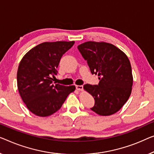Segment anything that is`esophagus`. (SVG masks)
<instances>
[{"label":"esophagus","instance_id":"1","mask_svg":"<svg viewBox=\"0 0 154 154\" xmlns=\"http://www.w3.org/2000/svg\"><path fill=\"white\" fill-rule=\"evenodd\" d=\"M76 89L77 91H82L83 90V86L82 85H77L76 86Z\"/></svg>","mask_w":154,"mask_h":154}]
</instances>
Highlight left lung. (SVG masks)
Listing matches in <instances>:
<instances>
[{
    "label": "left lung",
    "instance_id": "left-lung-1",
    "mask_svg": "<svg viewBox=\"0 0 154 154\" xmlns=\"http://www.w3.org/2000/svg\"><path fill=\"white\" fill-rule=\"evenodd\" d=\"M77 48L87 61L92 74L99 77L97 85L84 86L95 100V105L91 109L103 116L116 113L131 93L132 70L127 55L115 45L105 42L88 41Z\"/></svg>",
    "mask_w": 154,
    "mask_h": 154
}]
</instances>
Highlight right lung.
<instances>
[{"instance_id": "right-lung-1", "label": "right lung", "mask_w": 154, "mask_h": 154, "mask_svg": "<svg viewBox=\"0 0 154 154\" xmlns=\"http://www.w3.org/2000/svg\"><path fill=\"white\" fill-rule=\"evenodd\" d=\"M74 41L44 42L31 49L23 57L17 71L19 94L29 111L45 117L60 109L75 86L52 83L57 75L63 54L74 45Z\"/></svg>"}]
</instances>
